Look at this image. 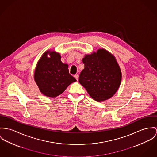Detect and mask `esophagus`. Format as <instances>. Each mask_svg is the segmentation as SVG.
<instances>
[{
    "instance_id": "1",
    "label": "esophagus",
    "mask_w": 157,
    "mask_h": 157,
    "mask_svg": "<svg viewBox=\"0 0 157 157\" xmlns=\"http://www.w3.org/2000/svg\"><path fill=\"white\" fill-rule=\"evenodd\" d=\"M75 78H76V79L77 80V81H78V79H79V75H78V74H76V75H75Z\"/></svg>"
}]
</instances>
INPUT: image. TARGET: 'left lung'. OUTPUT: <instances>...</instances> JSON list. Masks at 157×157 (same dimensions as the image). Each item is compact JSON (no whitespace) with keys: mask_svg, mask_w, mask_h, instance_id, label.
Returning a JSON list of instances; mask_svg holds the SVG:
<instances>
[{"mask_svg":"<svg viewBox=\"0 0 157 157\" xmlns=\"http://www.w3.org/2000/svg\"><path fill=\"white\" fill-rule=\"evenodd\" d=\"M84 69L79 82L97 101L113 96L121 84L122 74L115 57L105 49H99L82 59Z\"/></svg>","mask_w":157,"mask_h":157,"instance_id":"obj_1","label":"left lung"}]
</instances>
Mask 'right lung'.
<instances>
[{"instance_id":"add662e5","label":"right lung","mask_w":157,"mask_h":157,"mask_svg":"<svg viewBox=\"0 0 157 157\" xmlns=\"http://www.w3.org/2000/svg\"><path fill=\"white\" fill-rule=\"evenodd\" d=\"M34 79L40 91L49 97L60 95L69 85L76 81L70 75L68 65L61 62L60 54L53 51L44 52L38 61Z\"/></svg>"}]
</instances>
